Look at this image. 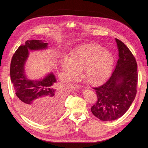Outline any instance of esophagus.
<instances>
[{"label": "esophagus", "mask_w": 148, "mask_h": 148, "mask_svg": "<svg viewBox=\"0 0 148 148\" xmlns=\"http://www.w3.org/2000/svg\"><path fill=\"white\" fill-rule=\"evenodd\" d=\"M71 88H72V89H74V90L80 89V86H79V85L77 84H75V83L71 84Z\"/></svg>", "instance_id": "34e87169"}]
</instances>
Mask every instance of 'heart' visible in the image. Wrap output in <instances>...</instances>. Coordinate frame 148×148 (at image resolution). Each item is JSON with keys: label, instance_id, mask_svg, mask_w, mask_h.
<instances>
[{"label": "heart", "instance_id": "b5f03b06", "mask_svg": "<svg viewBox=\"0 0 148 148\" xmlns=\"http://www.w3.org/2000/svg\"><path fill=\"white\" fill-rule=\"evenodd\" d=\"M114 64L113 54L98 44L80 46L72 53L70 59L62 62V66L69 79H75L83 70V77L93 85L105 82L109 77Z\"/></svg>", "mask_w": 148, "mask_h": 148}]
</instances>
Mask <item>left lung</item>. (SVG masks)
<instances>
[{
  "label": "left lung",
  "instance_id": "1",
  "mask_svg": "<svg viewBox=\"0 0 148 148\" xmlns=\"http://www.w3.org/2000/svg\"><path fill=\"white\" fill-rule=\"evenodd\" d=\"M119 59L114 71L106 83L95 90L97 101L90 110L99 119L110 121L122 116L136 97L138 82L137 65L130 49L116 38Z\"/></svg>",
  "mask_w": 148,
  "mask_h": 148
}]
</instances>
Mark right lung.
Segmentation results:
<instances>
[{
    "label": "right lung",
    "instance_id": "add662e5",
    "mask_svg": "<svg viewBox=\"0 0 148 148\" xmlns=\"http://www.w3.org/2000/svg\"><path fill=\"white\" fill-rule=\"evenodd\" d=\"M47 45L41 40H28L14 53L11 62V80L18 103L27 117L37 122H47L58 116L65 100V94L53 73L42 80H31L25 72L28 49H45Z\"/></svg>",
    "mask_w": 148,
    "mask_h": 148
}]
</instances>
